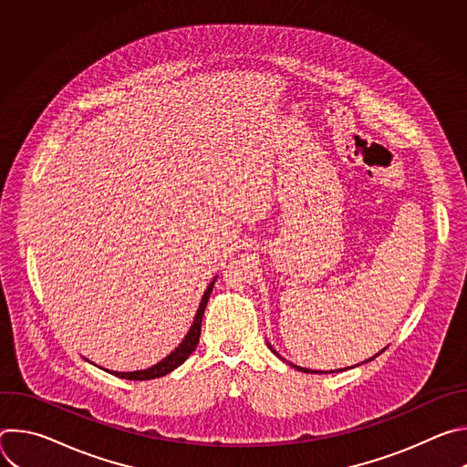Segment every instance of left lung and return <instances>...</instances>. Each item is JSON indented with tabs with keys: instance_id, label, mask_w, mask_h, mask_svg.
<instances>
[{
	"instance_id": "obj_1",
	"label": "left lung",
	"mask_w": 467,
	"mask_h": 467,
	"mask_svg": "<svg viewBox=\"0 0 467 467\" xmlns=\"http://www.w3.org/2000/svg\"><path fill=\"white\" fill-rule=\"evenodd\" d=\"M268 346H270V344H268ZM270 349H272V351H274V353H275V355L281 358V355H279V353H277V351H275L272 346H270ZM384 349H386V348H384ZM384 349H382V351H384ZM382 351H379L375 357H379ZM375 357H371L369 360H373ZM369 360H366V362H369ZM362 364H364V362H362ZM290 366H294L296 369H299V371H305V373H335V371H342V369H335V371H332V369H330V371H317V369H306V368H301V366H296V364H290ZM357 366H360V364H357ZM351 368H353V366H351ZM344 369H348V368H344Z\"/></svg>"
}]
</instances>
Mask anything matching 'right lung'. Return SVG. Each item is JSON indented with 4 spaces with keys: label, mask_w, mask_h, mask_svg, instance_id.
<instances>
[{
    "label": "right lung",
    "mask_w": 467,
    "mask_h": 467,
    "mask_svg": "<svg viewBox=\"0 0 467 467\" xmlns=\"http://www.w3.org/2000/svg\"><path fill=\"white\" fill-rule=\"evenodd\" d=\"M214 283H216V277L213 279V283L207 286L203 297H202V303H199V308L195 312V317H193V323L190 327V330L186 332V337L182 338V342L166 357L162 358L159 364L148 368V369H140V371H127V373H121V371H110L112 375L119 377V379H127V380H150V379H159V377H164L168 373H171L175 368H179L197 348L199 344V335H202V319H203V314H205V308H207V303H209V297L213 294V288H214Z\"/></svg>",
    "instance_id": "add662e5"
}]
</instances>
